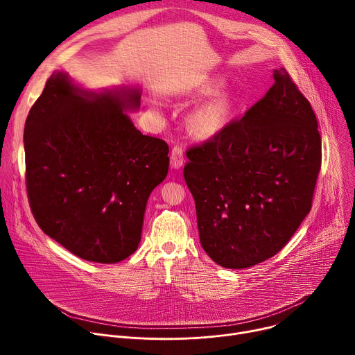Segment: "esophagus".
I'll list each match as a JSON object with an SVG mask.
<instances>
[{
  "label": "esophagus",
  "mask_w": 355,
  "mask_h": 355,
  "mask_svg": "<svg viewBox=\"0 0 355 355\" xmlns=\"http://www.w3.org/2000/svg\"><path fill=\"white\" fill-rule=\"evenodd\" d=\"M171 167L173 168H181L184 164V150L180 146H174L171 150Z\"/></svg>",
  "instance_id": "obj_1"
}]
</instances>
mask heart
<instances>
[{"instance_id": "1", "label": "heart", "mask_w": 355, "mask_h": 355, "mask_svg": "<svg viewBox=\"0 0 355 355\" xmlns=\"http://www.w3.org/2000/svg\"><path fill=\"white\" fill-rule=\"evenodd\" d=\"M219 87L218 80H207L198 85V94H211ZM233 112V99L227 91H219L199 104L188 116L191 130L200 137H211L219 133L229 122Z\"/></svg>"}]
</instances>
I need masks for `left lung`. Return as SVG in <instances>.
Returning a JSON list of instances; mask_svg holds the SVG:
<instances>
[{
  "mask_svg": "<svg viewBox=\"0 0 355 355\" xmlns=\"http://www.w3.org/2000/svg\"><path fill=\"white\" fill-rule=\"evenodd\" d=\"M243 118L187 150L200 245L225 268L271 259L312 208L322 166L318 119L285 69Z\"/></svg>",
  "mask_w": 355,
  "mask_h": 355,
  "instance_id": "obj_1",
  "label": "left lung"
}]
</instances>
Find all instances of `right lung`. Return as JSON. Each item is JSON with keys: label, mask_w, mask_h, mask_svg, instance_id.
Masks as SVG:
<instances>
[{"label": "right lung", "mask_w": 355, "mask_h": 355, "mask_svg": "<svg viewBox=\"0 0 355 355\" xmlns=\"http://www.w3.org/2000/svg\"><path fill=\"white\" fill-rule=\"evenodd\" d=\"M139 89L92 95L53 73L25 129L29 207L39 227L74 256L119 263L136 251L147 199L168 173V144L123 112Z\"/></svg>", "instance_id": "1"}]
</instances>
